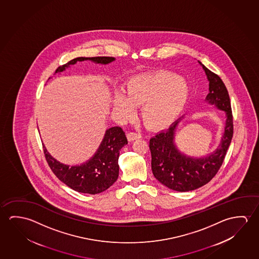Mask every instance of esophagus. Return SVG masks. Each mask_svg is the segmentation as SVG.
<instances>
[{"instance_id": "esophagus-1", "label": "esophagus", "mask_w": 259, "mask_h": 259, "mask_svg": "<svg viewBox=\"0 0 259 259\" xmlns=\"http://www.w3.org/2000/svg\"><path fill=\"white\" fill-rule=\"evenodd\" d=\"M141 137H142V135L139 132H130L127 134V140H128V141H133V140L140 139Z\"/></svg>"}]
</instances>
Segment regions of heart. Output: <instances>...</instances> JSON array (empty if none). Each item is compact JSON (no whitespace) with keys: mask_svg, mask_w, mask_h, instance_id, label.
Instances as JSON below:
<instances>
[{"mask_svg":"<svg viewBox=\"0 0 259 259\" xmlns=\"http://www.w3.org/2000/svg\"><path fill=\"white\" fill-rule=\"evenodd\" d=\"M189 82L178 74L156 71L128 79L126 91L116 93L113 104L119 114L132 116L136 104H142L144 122L152 128L172 124L184 111L191 96Z\"/></svg>","mask_w":259,"mask_h":259,"instance_id":"obj_1","label":"heart"}]
</instances>
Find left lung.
Segmentation results:
<instances>
[{
  "label": "left lung",
  "mask_w": 259,
  "mask_h": 259,
  "mask_svg": "<svg viewBox=\"0 0 259 259\" xmlns=\"http://www.w3.org/2000/svg\"><path fill=\"white\" fill-rule=\"evenodd\" d=\"M209 80V93L206 101L225 111L226 124L222 142L216 151L209 156L195 158L185 156L175 145V134L182 118L167 131L157 133L149 140L153 175L162 185L178 192H188L209 183L221 168L233 137V116L230 95L221 77L203 66Z\"/></svg>",
  "instance_id": "left-lung-1"
}]
</instances>
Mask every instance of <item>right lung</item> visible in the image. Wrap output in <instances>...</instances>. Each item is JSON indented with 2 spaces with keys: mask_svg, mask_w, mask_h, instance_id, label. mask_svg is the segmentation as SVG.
I'll return each mask as SVG.
<instances>
[{
  "mask_svg": "<svg viewBox=\"0 0 259 259\" xmlns=\"http://www.w3.org/2000/svg\"><path fill=\"white\" fill-rule=\"evenodd\" d=\"M91 60L97 64L106 65L114 61L111 57H95V58H76L58 66L56 73L62 72L70 65L77 61ZM127 140L125 132L120 127H112L107 130L103 141L95 156L80 165L69 166L61 164L51 156L43 146L46 160L52 172L59 180L76 192L89 194L100 193L111 187L119 177V150L127 145Z\"/></svg>",
  "mask_w": 259,
  "mask_h": 259,
  "instance_id": "right-lung-1",
  "label": "right lung"
}]
</instances>
